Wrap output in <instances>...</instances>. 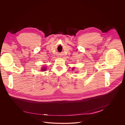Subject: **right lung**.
Masks as SVG:
<instances>
[{
  "label": "right lung",
  "instance_id": "1",
  "mask_svg": "<svg viewBox=\"0 0 125 125\" xmlns=\"http://www.w3.org/2000/svg\"><path fill=\"white\" fill-rule=\"evenodd\" d=\"M42 71H45V69L44 68H42Z\"/></svg>",
  "mask_w": 125,
  "mask_h": 125
}]
</instances>
